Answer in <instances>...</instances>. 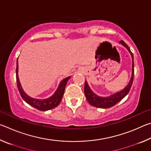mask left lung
Listing matches in <instances>:
<instances>
[{"mask_svg":"<svg viewBox=\"0 0 151 151\" xmlns=\"http://www.w3.org/2000/svg\"><path fill=\"white\" fill-rule=\"evenodd\" d=\"M120 44H121L122 46L127 48L128 51L131 55L132 57V75L131 78L130 79L129 83L128 85L125 86V87L122 89V91L117 92V93H114L113 94H111L109 96H100L96 94L94 92L91 90L90 86H88V83L85 81V95L86 96V99L88 103L91 105L97 107V108H101V109H108L110 107H112L115 105L116 103L121 101L124 97L127 95V94L129 93L130 89L131 88L132 82H133V78H134V58L133 55L131 52L130 48L129 47L126 43H125L123 40H121L119 41Z\"/></svg>","mask_w":151,"mask_h":151,"instance_id":"1","label":"left lung"}]
</instances>
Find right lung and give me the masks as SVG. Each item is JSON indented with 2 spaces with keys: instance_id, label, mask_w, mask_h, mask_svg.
Listing matches in <instances>:
<instances>
[{
  "instance_id": "add662e5",
  "label": "right lung",
  "mask_w": 151,
  "mask_h": 151,
  "mask_svg": "<svg viewBox=\"0 0 151 151\" xmlns=\"http://www.w3.org/2000/svg\"><path fill=\"white\" fill-rule=\"evenodd\" d=\"M18 72H19V65H18V58L17 62V69H16V75H17V87L19 89V93L21 95L22 98L23 100L26 102L27 103L30 104V106L34 107L39 111H46L48 110H50L57 107L58 104H60L61 100H62L64 93H65V89L66 87V83L68 81L70 78L71 76H68L60 82L59 85H58L57 91L55 93L52 94V96H50L49 98L45 99H37L29 96L28 94L25 93L21 85H20L19 75H18Z\"/></svg>"
}]
</instances>
